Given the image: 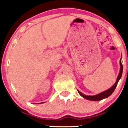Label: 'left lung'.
I'll list each match as a JSON object with an SVG mask.
<instances>
[{
  "mask_svg": "<svg viewBox=\"0 0 128 128\" xmlns=\"http://www.w3.org/2000/svg\"><path fill=\"white\" fill-rule=\"evenodd\" d=\"M122 58L121 60L120 61V72L119 74H118V76H117V80H116V83L114 84L113 86H111L110 88H109L107 90L105 91V92H103L100 93L98 94L94 95V96H86V95L84 94L83 93H82L81 92H79V90H78V92L79 94L82 97H83L85 99H87V100H92V101H98V100H101L105 99V98H108L110 95L112 94V93L114 92V90L116 89V86H117V83L119 81L120 79L121 78L122 75V72H123V65L122 64Z\"/></svg>",
  "mask_w": 128,
  "mask_h": 128,
  "instance_id": "1",
  "label": "left lung"
}]
</instances>
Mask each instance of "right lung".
Listing matches in <instances>:
<instances>
[{"instance_id":"obj_1","label":"right lung","mask_w":128,"mask_h":128,"mask_svg":"<svg viewBox=\"0 0 128 128\" xmlns=\"http://www.w3.org/2000/svg\"><path fill=\"white\" fill-rule=\"evenodd\" d=\"M41 104H42V103H41Z\"/></svg>"}]
</instances>
